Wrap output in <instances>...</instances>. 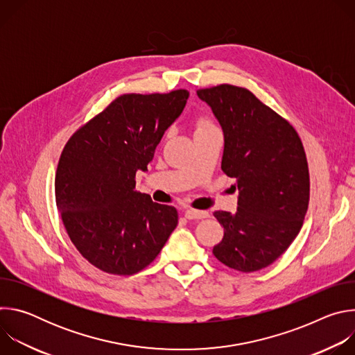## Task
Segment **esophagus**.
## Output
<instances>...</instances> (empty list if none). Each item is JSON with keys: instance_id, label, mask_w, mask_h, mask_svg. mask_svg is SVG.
Instances as JSON below:
<instances>
[{"instance_id": "1", "label": "esophagus", "mask_w": 355, "mask_h": 355, "mask_svg": "<svg viewBox=\"0 0 355 355\" xmlns=\"http://www.w3.org/2000/svg\"><path fill=\"white\" fill-rule=\"evenodd\" d=\"M184 215H185V218L189 219V220H192V219L199 220V219H205V218L209 216V214L205 212V211H195V209H185Z\"/></svg>"}]
</instances>
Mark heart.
Returning <instances> with one entry per match:
<instances>
[{
  "mask_svg": "<svg viewBox=\"0 0 355 355\" xmlns=\"http://www.w3.org/2000/svg\"><path fill=\"white\" fill-rule=\"evenodd\" d=\"M205 126H212L209 122H207V121H202V122H199V128H205Z\"/></svg>",
  "mask_w": 355,
  "mask_h": 355,
  "instance_id": "1",
  "label": "heart"
}]
</instances>
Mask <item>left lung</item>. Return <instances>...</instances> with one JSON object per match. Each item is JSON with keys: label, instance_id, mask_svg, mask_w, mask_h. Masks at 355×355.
<instances>
[{"label": "left lung", "instance_id": "1", "mask_svg": "<svg viewBox=\"0 0 355 355\" xmlns=\"http://www.w3.org/2000/svg\"><path fill=\"white\" fill-rule=\"evenodd\" d=\"M225 136L222 170L236 178L234 214L214 215L225 229L214 247L225 266L252 272L272 264L297 236L309 205V168L292 125L245 88L198 89Z\"/></svg>", "mask_w": 355, "mask_h": 355}]
</instances>
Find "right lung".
I'll use <instances>...</instances> for the list:
<instances>
[{"label":"right lung","instance_id":"1","mask_svg":"<svg viewBox=\"0 0 355 355\" xmlns=\"http://www.w3.org/2000/svg\"><path fill=\"white\" fill-rule=\"evenodd\" d=\"M188 96L187 89L121 95L64 146L56 205L73 244L101 271H141L177 227V209L137 192L135 175L147 170Z\"/></svg>","mask_w":355,"mask_h":355}]
</instances>
